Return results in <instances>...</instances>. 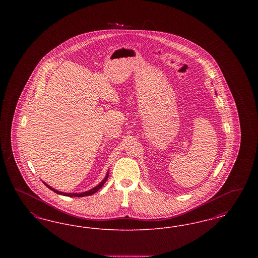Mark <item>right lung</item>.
I'll return each instance as SVG.
<instances>
[{
	"mask_svg": "<svg viewBox=\"0 0 258 258\" xmlns=\"http://www.w3.org/2000/svg\"><path fill=\"white\" fill-rule=\"evenodd\" d=\"M108 172H107V174H106V176H105V178L99 183V184L97 185V186H95V187H93L92 189H90V190H88V191H84V192H81V194H66V192H61V191H59V190H57V189H55L54 187H51L50 185L46 184V183H44L43 182V184H45L48 188H50L51 190H53L54 192H56V194H58V195H61V196H64V197H88V196H91V195H94L95 192H97L98 189L103 185V184H105V182L107 181V178H108Z\"/></svg>",
	"mask_w": 258,
	"mask_h": 258,
	"instance_id": "1",
	"label": "right lung"
}]
</instances>
